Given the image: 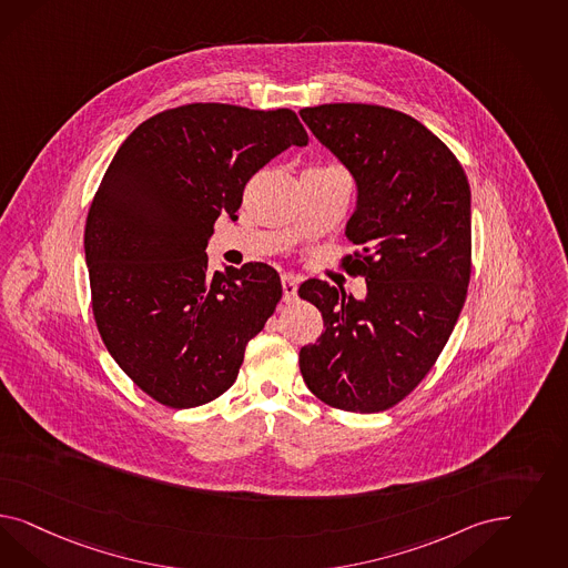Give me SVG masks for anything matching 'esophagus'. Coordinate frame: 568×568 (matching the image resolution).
Listing matches in <instances>:
<instances>
[{
  "instance_id": "34e87169",
  "label": "esophagus",
  "mask_w": 568,
  "mask_h": 568,
  "mask_svg": "<svg viewBox=\"0 0 568 568\" xmlns=\"http://www.w3.org/2000/svg\"><path fill=\"white\" fill-rule=\"evenodd\" d=\"M281 287H283V300L294 302L297 297V278L292 274H283L281 276Z\"/></svg>"
}]
</instances>
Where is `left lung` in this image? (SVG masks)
<instances>
[{"label":"left lung","instance_id":"obj_1","mask_svg":"<svg viewBox=\"0 0 568 568\" xmlns=\"http://www.w3.org/2000/svg\"><path fill=\"white\" fill-rule=\"evenodd\" d=\"M356 182L346 236L361 245L356 300L311 278L297 294L325 321L300 372L335 409L386 412L430 372L459 318L471 257L469 184L440 138L400 111L333 102L300 111Z\"/></svg>","mask_w":568,"mask_h":568}]
</instances>
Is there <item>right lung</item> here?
Segmentation results:
<instances>
[{
    "mask_svg": "<svg viewBox=\"0 0 568 568\" xmlns=\"http://www.w3.org/2000/svg\"><path fill=\"white\" fill-rule=\"evenodd\" d=\"M306 144L290 109L195 102L142 121L119 146L83 235L92 311L106 351L156 403L191 409L235 384L281 278L262 262L207 273L205 247L250 178Z\"/></svg>",
    "mask_w": 568,
    "mask_h": 568,
    "instance_id": "add662e5",
    "label": "right lung"
}]
</instances>
